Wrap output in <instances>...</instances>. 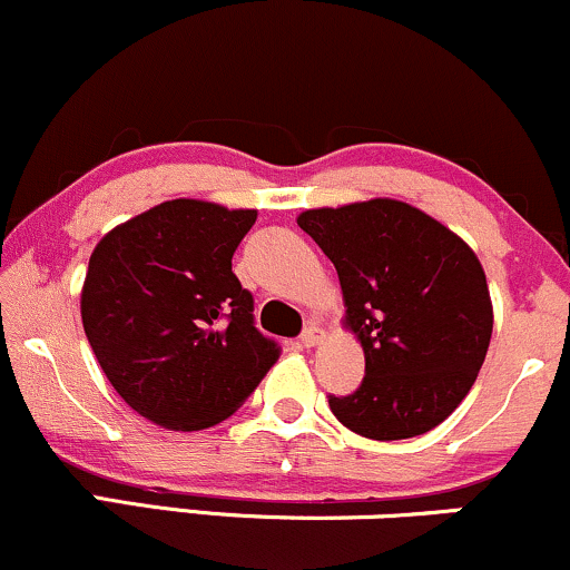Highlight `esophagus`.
<instances>
[{
	"label": "esophagus",
	"mask_w": 570,
	"mask_h": 570,
	"mask_svg": "<svg viewBox=\"0 0 570 570\" xmlns=\"http://www.w3.org/2000/svg\"><path fill=\"white\" fill-rule=\"evenodd\" d=\"M323 338H325V331H323V327H320V325H309L304 333H301V344H304L306 350H312V346H317Z\"/></svg>",
	"instance_id": "34e87169"
}]
</instances>
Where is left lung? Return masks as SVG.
Returning a JSON list of instances; mask_svg holds the SVG:
<instances>
[{
  "label": "left lung",
  "instance_id": "left-lung-1",
  "mask_svg": "<svg viewBox=\"0 0 570 570\" xmlns=\"http://www.w3.org/2000/svg\"><path fill=\"white\" fill-rule=\"evenodd\" d=\"M298 226L338 272L344 325L365 352V379L333 416L371 440H405L456 411L493 331L485 272L459 234L400 199L317 207Z\"/></svg>",
  "mask_w": 570,
  "mask_h": 570
}]
</instances>
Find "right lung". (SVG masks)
I'll list each match as a JSON object with an SVG mask.
<instances>
[{
    "label": "right lung",
    "mask_w": 570,
    "mask_h": 570,
    "mask_svg": "<svg viewBox=\"0 0 570 570\" xmlns=\"http://www.w3.org/2000/svg\"><path fill=\"white\" fill-rule=\"evenodd\" d=\"M256 210L170 199L96 245L82 285L85 336L132 411L165 430L229 419L277 363L253 323L232 256Z\"/></svg>",
    "instance_id": "obj_1"
}]
</instances>
